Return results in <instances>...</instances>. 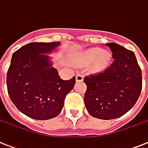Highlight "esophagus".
<instances>
[{
	"label": "esophagus",
	"mask_w": 148,
	"mask_h": 148,
	"mask_svg": "<svg viewBox=\"0 0 148 148\" xmlns=\"http://www.w3.org/2000/svg\"><path fill=\"white\" fill-rule=\"evenodd\" d=\"M84 79V76L82 74H78L76 75V81L77 82H80V81H82Z\"/></svg>",
	"instance_id": "obj_1"
}]
</instances>
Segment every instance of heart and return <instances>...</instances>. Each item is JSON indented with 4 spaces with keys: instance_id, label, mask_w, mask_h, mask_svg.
<instances>
[{
    "instance_id": "obj_1",
    "label": "heart",
    "mask_w": 148,
    "mask_h": 148,
    "mask_svg": "<svg viewBox=\"0 0 148 148\" xmlns=\"http://www.w3.org/2000/svg\"><path fill=\"white\" fill-rule=\"evenodd\" d=\"M111 53L106 51H102L99 47H94L84 52L75 61L77 67L90 66V71L93 74H97L103 71L108 67L111 60Z\"/></svg>"
}]
</instances>
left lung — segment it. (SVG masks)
Returning a JSON list of instances; mask_svg holds the SVG:
<instances>
[{"label": "left lung", "mask_w": 148, "mask_h": 148, "mask_svg": "<svg viewBox=\"0 0 148 148\" xmlns=\"http://www.w3.org/2000/svg\"><path fill=\"white\" fill-rule=\"evenodd\" d=\"M106 45L114 60L104 71L84 77V103L93 117L110 120L123 116L135 104L141 92L142 74L133 51L115 43Z\"/></svg>", "instance_id": "obj_1"}]
</instances>
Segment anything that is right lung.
<instances>
[{
    "label": "right lung",
    "mask_w": 148,
    "mask_h": 148,
    "mask_svg": "<svg viewBox=\"0 0 148 148\" xmlns=\"http://www.w3.org/2000/svg\"><path fill=\"white\" fill-rule=\"evenodd\" d=\"M60 44L29 43L11 58L7 74L8 95L21 112L33 119L43 121L58 116L75 84V77L64 81L52 67L48 53Z\"/></svg>",
    "instance_id": "right-lung-1"
}]
</instances>
